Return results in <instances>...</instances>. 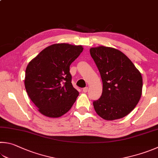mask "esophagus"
I'll return each instance as SVG.
<instances>
[{"label":"esophagus","mask_w":158,"mask_h":158,"mask_svg":"<svg viewBox=\"0 0 158 158\" xmlns=\"http://www.w3.org/2000/svg\"><path fill=\"white\" fill-rule=\"evenodd\" d=\"M88 90V87H85V88H84V89H83V91H84V93H87Z\"/></svg>","instance_id":"1"}]
</instances>
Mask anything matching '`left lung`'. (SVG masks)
<instances>
[{"label":"left lung","mask_w":158,"mask_h":158,"mask_svg":"<svg viewBox=\"0 0 158 158\" xmlns=\"http://www.w3.org/2000/svg\"><path fill=\"white\" fill-rule=\"evenodd\" d=\"M90 52L103 83L102 96L93 102L96 113L106 120L127 116L141 97V73L124 53L114 48H92Z\"/></svg>","instance_id":"obj_1"}]
</instances>
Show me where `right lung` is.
I'll return each mask as SVG.
<instances>
[{"mask_svg":"<svg viewBox=\"0 0 158 158\" xmlns=\"http://www.w3.org/2000/svg\"><path fill=\"white\" fill-rule=\"evenodd\" d=\"M83 50L81 45L53 44L28 64L25 87L31 102L44 115L61 117L75 102L79 92L71 83L70 65Z\"/></svg>","mask_w":158,"mask_h":158,"instance_id":"obj_1","label":"right lung"}]
</instances>
